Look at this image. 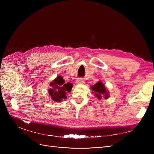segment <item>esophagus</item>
<instances>
[{
  "mask_svg": "<svg viewBox=\"0 0 154 154\" xmlns=\"http://www.w3.org/2000/svg\"><path fill=\"white\" fill-rule=\"evenodd\" d=\"M84 82H85L84 80H83L82 79H78L76 80V84H84Z\"/></svg>",
  "mask_w": 154,
  "mask_h": 154,
  "instance_id": "1",
  "label": "esophagus"
}]
</instances>
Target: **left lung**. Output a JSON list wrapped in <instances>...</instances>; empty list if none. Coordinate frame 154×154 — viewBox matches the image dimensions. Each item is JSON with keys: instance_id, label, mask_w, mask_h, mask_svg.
Here are the masks:
<instances>
[{"instance_id": "obj_1", "label": "left lung", "mask_w": 154, "mask_h": 154, "mask_svg": "<svg viewBox=\"0 0 154 154\" xmlns=\"http://www.w3.org/2000/svg\"><path fill=\"white\" fill-rule=\"evenodd\" d=\"M91 88L92 91V94H94L95 97H97L98 99L102 98L107 99L109 97V92L108 89L100 80L93 86H91Z\"/></svg>"}]
</instances>
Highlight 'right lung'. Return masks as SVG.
I'll return each instance as SVG.
<instances>
[{
    "label": "right lung",
    "mask_w": 154,
    "mask_h": 154,
    "mask_svg": "<svg viewBox=\"0 0 154 154\" xmlns=\"http://www.w3.org/2000/svg\"><path fill=\"white\" fill-rule=\"evenodd\" d=\"M51 88L48 89L50 98L55 102H60L62 99L67 98V92H70L72 88V84L66 83L63 77L58 75L49 84Z\"/></svg>",
    "instance_id": "obj_1"
}]
</instances>
